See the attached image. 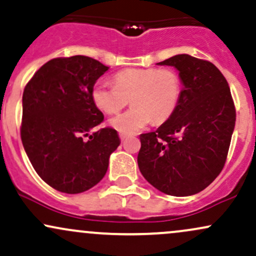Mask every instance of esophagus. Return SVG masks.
Masks as SVG:
<instances>
[{"label": "esophagus", "mask_w": 256, "mask_h": 256, "mask_svg": "<svg viewBox=\"0 0 256 256\" xmlns=\"http://www.w3.org/2000/svg\"><path fill=\"white\" fill-rule=\"evenodd\" d=\"M120 138H121L122 141L127 140V135H124V134H120Z\"/></svg>", "instance_id": "1"}]
</instances>
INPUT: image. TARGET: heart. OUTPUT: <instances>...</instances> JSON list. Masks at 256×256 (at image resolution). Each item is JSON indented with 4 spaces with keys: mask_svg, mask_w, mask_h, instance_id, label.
Returning a JSON list of instances; mask_svg holds the SVG:
<instances>
[{
    "mask_svg": "<svg viewBox=\"0 0 256 256\" xmlns=\"http://www.w3.org/2000/svg\"><path fill=\"white\" fill-rule=\"evenodd\" d=\"M115 84L96 82L92 99L105 114L118 112L130 99L133 108L109 121L111 127L124 135L139 133L153 120L156 123L168 121L182 94L181 78L170 68L124 69L115 75Z\"/></svg>",
    "mask_w": 256,
    "mask_h": 256,
    "instance_id": "1",
    "label": "heart"
}]
</instances>
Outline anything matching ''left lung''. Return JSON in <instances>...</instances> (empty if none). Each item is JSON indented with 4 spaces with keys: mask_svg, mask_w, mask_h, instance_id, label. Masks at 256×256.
<instances>
[{
    "mask_svg": "<svg viewBox=\"0 0 256 256\" xmlns=\"http://www.w3.org/2000/svg\"><path fill=\"white\" fill-rule=\"evenodd\" d=\"M159 66L178 70L182 94L174 115L156 132L141 134L138 165L162 193L189 196L223 170L236 121L230 87L214 64L187 54Z\"/></svg>",
    "mask_w": 256,
    "mask_h": 256,
    "instance_id": "obj_1",
    "label": "left lung"
}]
</instances>
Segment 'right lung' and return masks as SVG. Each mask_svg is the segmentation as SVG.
<instances>
[{"label": "right lung", "mask_w": 256, "mask_h": 256, "mask_svg": "<svg viewBox=\"0 0 256 256\" xmlns=\"http://www.w3.org/2000/svg\"><path fill=\"white\" fill-rule=\"evenodd\" d=\"M108 69L87 56L58 57L42 66L24 90V148L39 177L62 193H82L100 182L121 142L109 127L91 134L104 120L92 87Z\"/></svg>", "instance_id": "add662e5"}]
</instances>
